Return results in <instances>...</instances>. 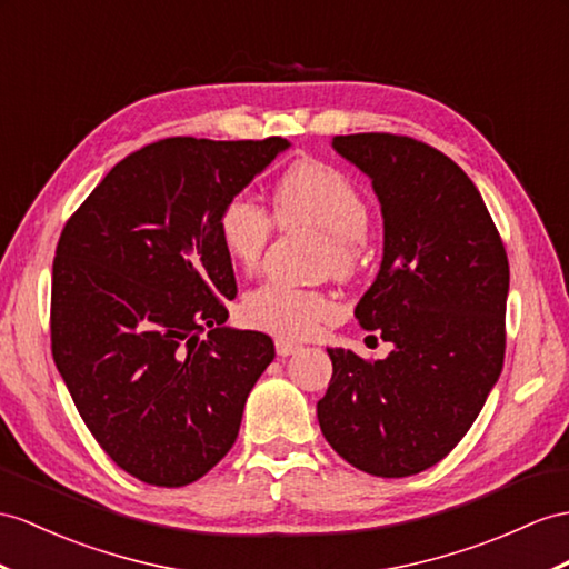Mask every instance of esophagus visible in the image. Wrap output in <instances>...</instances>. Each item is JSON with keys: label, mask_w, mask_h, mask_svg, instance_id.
<instances>
[{"label": "esophagus", "mask_w": 569, "mask_h": 569, "mask_svg": "<svg viewBox=\"0 0 569 569\" xmlns=\"http://www.w3.org/2000/svg\"><path fill=\"white\" fill-rule=\"evenodd\" d=\"M274 350L280 357H289V355H297L301 350V345L297 342H289V340H277L274 342Z\"/></svg>", "instance_id": "esophagus-1"}]
</instances>
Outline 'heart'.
<instances>
[{
	"label": "heart",
	"instance_id": "1",
	"mask_svg": "<svg viewBox=\"0 0 569 569\" xmlns=\"http://www.w3.org/2000/svg\"><path fill=\"white\" fill-rule=\"evenodd\" d=\"M272 207L280 224H313L328 233L326 262L332 270H355L359 241L369 229V204L342 171L321 161L295 163L277 180ZM217 233L237 266L253 268L272 237V219L251 192L239 190L219 207ZM336 316L338 303L328 295L284 282H262L241 301L246 326L289 340L316 336Z\"/></svg>",
	"mask_w": 569,
	"mask_h": 569
}]
</instances>
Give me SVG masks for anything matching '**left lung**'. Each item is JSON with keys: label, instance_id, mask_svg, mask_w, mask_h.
<instances>
[{"label": "left lung", "instance_id": "obj_1", "mask_svg": "<svg viewBox=\"0 0 569 569\" xmlns=\"http://www.w3.org/2000/svg\"><path fill=\"white\" fill-rule=\"evenodd\" d=\"M332 149L381 202V268L355 316L393 350L367 362L328 348L318 425L355 468L406 478L459 445L500 379L509 262L473 180L439 149L389 132L332 137Z\"/></svg>", "mask_w": 569, "mask_h": 569}]
</instances>
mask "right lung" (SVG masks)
Returning a JSON list of instances; mask_svg holds the SVG:
<instances>
[{"instance_id": "right-lung-1", "label": "right lung", "mask_w": 569, "mask_h": 569, "mask_svg": "<svg viewBox=\"0 0 569 569\" xmlns=\"http://www.w3.org/2000/svg\"><path fill=\"white\" fill-rule=\"evenodd\" d=\"M287 147L282 137L147 144L62 229L54 365L93 439L142 482L183 488L224 459L272 362L266 332L224 326L237 277L217 214Z\"/></svg>"}]
</instances>
